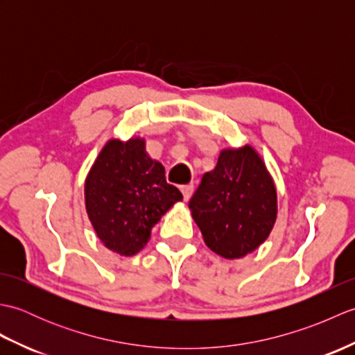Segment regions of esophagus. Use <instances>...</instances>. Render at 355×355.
I'll return each mask as SVG.
<instances>
[{
  "instance_id": "1",
  "label": "esophagus",
  "mask_w": 355,
  "mask_h": 355,
  "mask_svg": "<svg viewBox=\"0 0 355 355\" xmlns=\"http://www.w3.org/2000/svg\"><path fill=\"white\" fill-rule=\"evenodd\" d=\"M180 191H182V193H183V198L187 201L191 198V195L193 192V184H184L180 187Z\"/></svg>"
}]
</instances>
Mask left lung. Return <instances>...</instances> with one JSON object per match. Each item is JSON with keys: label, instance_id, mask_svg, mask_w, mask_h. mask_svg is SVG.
<instances>
[{"label": "left lung", "instance_id": "obj_1", "mask_svg": "<svg viewBox=\"0 0 355 355\" xmlns=\"http://www.w3.org/2000/svg\"><path fill=\"white\" fill-rule=\"evenodd\" d=\"M206 245L225 259L243 258L270 235L277 214L276 187L252 146L224 149L189 201Z\"/></svg>", "mask_w": 355, "mask_h": 355}]
</instances>
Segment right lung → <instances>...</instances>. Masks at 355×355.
I'll return each instance as SVG.
<instances>
[{
	"label": "right lung",
	"instance_id": "add662e5",
	"mask_svg": "<svg viewBox=\"0 0 355 355\" xmlns=\"http://www.w3.org/2000/svg\"><path fill=\"white\" fill-rule=\"evenodd\" d=\"M166 183L164 168L145 150V140H110L85 180L89 221L103 245L122 256L139 253L160 218L182 201Z\"/></svg>",
	"mask_w": 355,
	"mask_h": 355
}]
</instances>
